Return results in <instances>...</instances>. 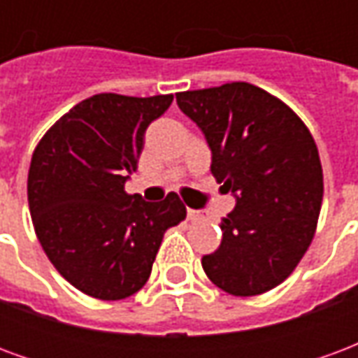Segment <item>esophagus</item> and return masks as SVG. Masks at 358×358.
Returning <instances> with one entry per match:
<instances>
[{
	"instance_id": "obj_1",
	"label": "esophagus",
	"mask_w": 358,
	"mask_h": 358,
	"mask_svg": "<svg viewBox=\"0 0 358 358\" xmlns=\"http://www.w3.org/2000/svg\"><path fill=\"white\" fill-rule=\"evenodd\" d=\"M203 215L199 210L195 209H187V220H192V222H197V220H201Z\"/></svg>"
}]
</instances>
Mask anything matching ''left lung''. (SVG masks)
I'll list each match as a JSON object with an SVG mask.
<instances>
[{
  "label": "left lung",
  "instance_id": "8db88e82",
  "mask_svg": "<svg viewBox=\"0 0 358 358\" xmlns=\"http://www.w3.org/2000/svg\"><path fill=\"white\" fill-rule=\"evenodd\" d=\"M176 101L207 138L213 176L236 195L203 270L238 297L270 292L315 238L324 194L315 140L282 99L249 82L180 92Z\"/></svg>",
  "mask_w": 358,
  "mask_h": 358
}]
</instances>
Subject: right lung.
<instances>
[{
  "instance_id": "obj_1",
  "label": "right lung",
  "mask_w": 358,
  "mask_h": 358,
  "mask_svg": "<svg viewBox=\"0 0 358 358\" xmlns=\"http://www.w3.org/2000/svg\"><path fill=\"white\" fill-rule=\"evenodd\" d=\"M174 95L97 94L65 113L36 145L28 207L42 249L61 276L101 301L148 282L164 232L186 218L174 192L159 203L126 194L148 126Z\"/></svg>"
}]
</instances>
